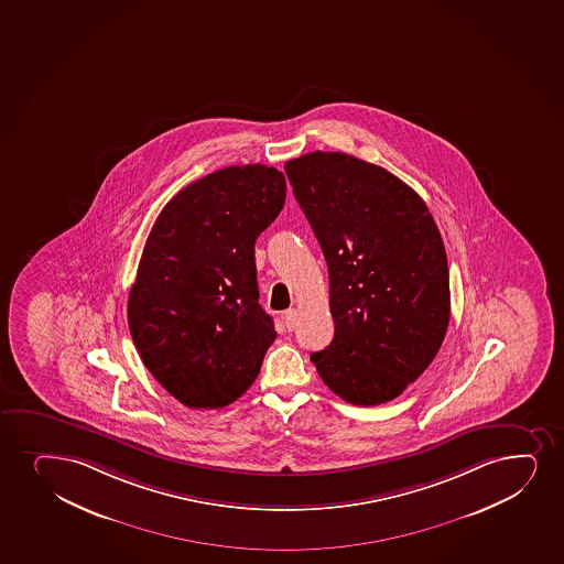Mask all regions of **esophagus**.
I'll use <instances>...</instances> for the list:
<instances>
[{"mask_svg":"<svg viewBox=\"0 0 564 564\" xmlns=\"http://www.w3.org/2000/svg\"><path fill=\"white\" fill-rule=\"evenodd\" d=\"M283 321H285V326L289 330H294L296 321H299V312H296V310H286V312L283 313Z\"/></svg>","mask_w":564,"mask_h":564,"instance_id":"34e87169","label":"esophagus"}]
</instances>
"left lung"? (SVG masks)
I'll use <instances>...</instances> for the list:
<instances>
[{"label": "left lung", "instance_id": "obj_1", "mask_svg": "<svg viewBox=\"0 0 564 564\" xmlns=\"http://www.w3.org/2000/svg\"><path fill=\"white\" fill-rule=\"evenodd\" d=\"M286 177L330 281L334 339L312 362L355 405L394 400L423 373L449 325V268L429 207L384 167L307 153Z\"/></svg>", "mask_w": 564, "mask_h": 564}]
</instances>
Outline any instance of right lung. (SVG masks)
Returning a JSON list of instances; mask_svg holds the SVG:
<instances>
[{"mask_svg":"<svg viewBox=\"0 0 564 564\" xmlns=\"http://www.w3.org/2000/svg\"><path fill=\"white\" fill-rule=\"evenodd\" d=\"M285 194L275 167H225L175 194L147 238L128 326L143 365L186 408L232 404L278 336L259 304L254 241Z\"/></svg>","mask_w":564,"mask_h":564,"instance_id":"1","label":"right lung"}]
</instances>
